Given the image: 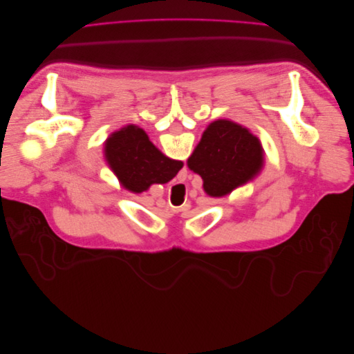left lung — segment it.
<instances>
[{
    "label": "left lung",
    "instance_id": "8db88e82",
    "mask_svg": "<svg viewBox=\"0 0 354 354\" xmlns=\"http://www.w3.org/2000/svg\"><path fill=\"white\" fill-rule=\"evenodd\" d=\"M261 143L248 128L229 120L208 125L187 167L203 180V190L212 198L229 195L248 183L264 164Z\"/></svg>",
    "mask_w": 354,
    "mask_h": 354
}]
</instances>
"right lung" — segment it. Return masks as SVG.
Listing matches in <instances>:
<instances>
[{
	"label": "right lung",
	"instance_id": "right-lung-1",
	"mask_svg": "<svg viewBox=\"0 0 354 354\" xmlns=\"http://www.w3.org/2000/svg\"><path fill=\"white\" fill-rule=\"evenodd\" d=\"M104 156L121 185L134 194H142L155 183H168L181 168V162L160 153L136 125H127L111 134Z\"/></svg>",
	"mask_w": 354,
	"mask_h": 354
}]
</instances>
